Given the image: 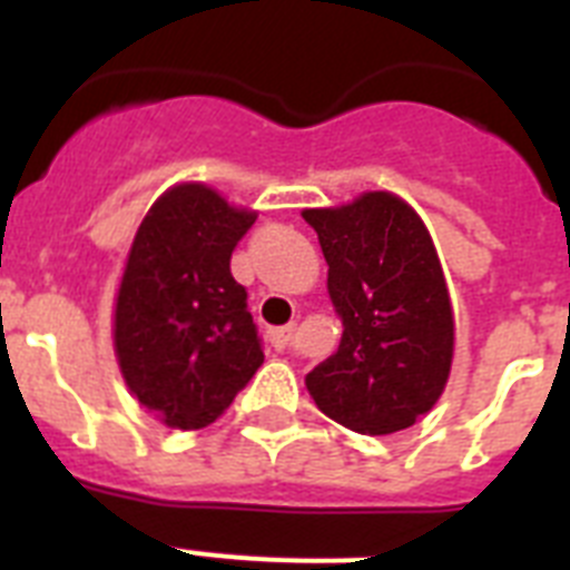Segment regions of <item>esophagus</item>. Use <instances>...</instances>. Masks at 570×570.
<instances>
[{
	"mask_svg": "<svg viewBox=\"0 0 570 570\" xmlns=\"http://www.w3.org/2000/svg\"><path fill=\"white\" fill-rule=\"evenodd\" d=\"M294 334H296V325H285V328H274L271 331V345L274 347H288L291 345V340H294Z\"/></svg>",
	"mask_w": 570,
	"mask_h": 570,
	"instance_id": "obj_1",
	"label": "esophagus"
}]
</instances>
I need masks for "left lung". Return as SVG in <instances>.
<instances>
[{
  "instance_id": "left-lung-1",
  "label": "left lung",
  "mask_w": 570,
  "mask_h": 570,
  "mask_svg": "<svg viewBox=\"0 0 570 570\" xmlns=\"http://www.w3.org/2000/svg\"><path fill=\"white\" fill-rule=\"evenodd\" d=\"M302 216L320 236L342 320L336 354L305 376L316 407L356 434L411 428L436 405L454 360V314L431 234L387 190Z\"/></svg>"
}]
</instances>
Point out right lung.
Segmentation results:
<instances>
[{"instance_id":"add662e5","label":"right lung","mask_w":570,"mask_h":570,"mask_svg":"<svg viewBox=\"0 0 570 570\" xmlns=\"http://www.w3.org/2000/svg\"><path fill=\"white\" fill-rule=\"evenodd\" d=\"M254 223V210L185 183L136 230L116 294V360L130 394L168 428L210 425L265 360L248 291L230 276Z\"/></svg>"}]
</instances>
